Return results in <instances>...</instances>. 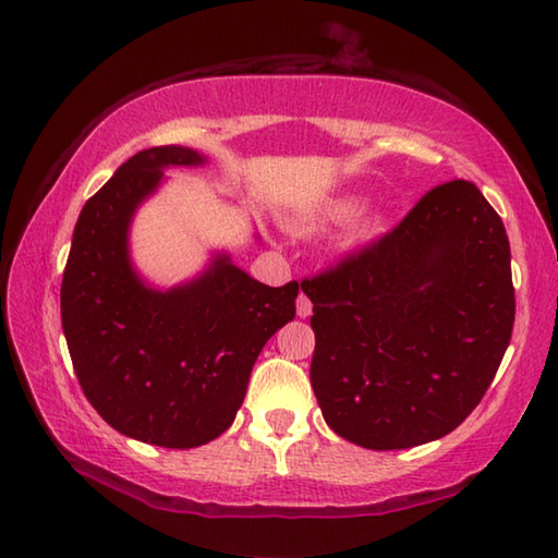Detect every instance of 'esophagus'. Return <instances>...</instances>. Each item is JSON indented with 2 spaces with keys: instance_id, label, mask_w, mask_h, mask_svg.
Returning a JSON list of instances; mask_svg holds the SVG:
<instances>
[{
  "instance_id": "34e87169",
  "label": "esophagus",
  "mask_w": 558,
  "mask_h": 558,
  "mask_svg": "<svg viewBox=\"0 0 558 558\" xmlns=\"http://www.w3.org/2000/svg\"><path fill=\"white\" fill-rule=\"evenodd\" d=\"M310 315H313V302H310L307 295H302V292H300V295H298V317L305 319Z\"/></svg>"
}]
</instances>
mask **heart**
Segmentation results:
<instances>
[{
  "mask_svg": "<svg viewBox=\"0 0 558 558\" xmlns=\"http://www.w3.org/2000/svg\"><path fill=\"white\" fill-rule=\"evenodd\" d=\"M362 206H364V199L359 194L327 196V199L315 204L313 209H307L305 221L307 223L344 221V219H352V216L362 211ZM381 226H384V216L379 211H364L347 226L342 239H339V245H342V251L362 248V245L369 243L374 235L379 233Z\"/></svg>",
  "mask_w": 558,
  "mask_h": 558,
  "instance_id": "obj_1",
  "label": "heart"
}]
</instances>
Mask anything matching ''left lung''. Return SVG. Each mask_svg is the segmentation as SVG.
Masks as SVG:
<instances>
[{"label":"left lung","mask_w":558,"mask_h":558,"mask_svg":"<svg viewBox=\"0 0 558 558\" xmlns=\"http://www.w3.org/2000/svg\"><path fill=\"white\" fill-rule=\"evenodd\" d=\"M310 381L337 436L369 450L438 440L493 384L514 325L505 223L475 184L423 196L379 243L313 280Z\"/></svg>","instance_id":"obj_1"}]
</instances>
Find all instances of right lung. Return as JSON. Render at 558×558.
Instances as JSON below:
<instances>
[{
	"label": "right lung",
	"mask_w": 558,
	"mask_h": 558,
	"mask_svg": "<svg viewBox=\"0 0 558 558\" xmlns=\"http://www.w3.org/2000/svg\"><path fill=\"white\" fill-rule=\"evenodd\" d=\"M206 162L182 145L130 157L83 206L63 270L61 323L83 393L108 426L159 448H199L231 426L260 349L295 317L300 292L295 280L263 286L229 251L172 288L137 270V209L169 167Z\"/></svg>",
	"instance_id": "right-lung-1"
}]
</instances>
